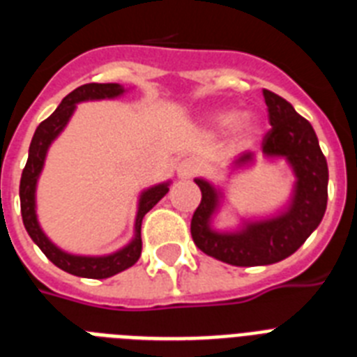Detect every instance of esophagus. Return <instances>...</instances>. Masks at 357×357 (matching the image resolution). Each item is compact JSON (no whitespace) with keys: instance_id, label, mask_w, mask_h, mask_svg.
<instances>
[{"instance_id":"34e87169","label":"esophagus","mask_w":357,"mask_h":357,"mask_svg":"<svg viewBox=\"0 0 357 357\" xmlns=\"http://www.w3.org/2000/svg\"><path fill=\"white\" fill-rule=\"evenodd\" d=\"M196 170H198V165L195 161H190V159H185L178 165L176 174H178L179 179H190L196 174Z\"/></svg>"}]
</instances>
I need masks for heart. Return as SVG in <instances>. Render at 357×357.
<instances>
[{
  "instance_id": "heart-1",
  "label": "heart",
  "mask_w": 357,
  "mask_h": 357,
  "mask_svg": "<svg viewBox=\"0 0 357 357\" xmlns=\"http://www.w3.org/2000/svg\"><path fill=\"white\" fill-rule=\"evenodd\" d=\"M207 123L213 129H217V131L231 129L235 140L243 142V144H246V142L254 139L255 135L259 133L261 128L257 114L252 113V111L238 114L235 109H218V111H213L207 116Z\"/></svg>"
}]
</instances>
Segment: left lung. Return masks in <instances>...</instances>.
<instances>
[{
  "instance_id": "obj_1",
  "label": "left lung",
  "mask_w": 357,
  "mask_h": 357,
  "mask_svg": "<svg viewBox=\"0 0 357 357\" xmlns=\"http://www.w3.org/2000/svg\"><path fill=\"white\" fill-rule=\"evenodd\" d=\"M272 129L261 144L268 162L283 161L294 181L287 202L276 211L259 217H241L235 228L215 226L226 206V189L206 178H195L202 190L200 206L190 222L192 241L204 254L234 266L272 265L285 259L305 243L321 224L328 202V165L315 129L287 100L263 91ZM255 165L254 151H244L228 165L229 172H243Z\"/></svg>"
}]
</instances>
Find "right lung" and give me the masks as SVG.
Wrapping results in <instances>:
<instances>
[{
    "mask_svg": "<svg viewBox=\"0 0 357 357\" xmlns=\"http://www.w3.org/2000/svg\"><path fill=\"white\" fill-rule=\"evenodd\" d=\"M129 91H131V86L128 89L120 83H86V85L77 86L75 91L70 92L68 96L63 98V102L59 103V107L53 111L52 116H47L36 128L33 140H31L29 157H27L24 172H22V179H20V206H22L24 226L29 237L33 238V243L44 252L47 259L52 261L55 266H59L61 271L74 274V276L105 280V278H111L129 268V266H133L139 261L140 252H142V238H140L142 218L157 202L161 200L162 196L167 195L170 183H172V179H167V181H161V183H155L148 189L140 190L139 200H137V213H135L133 237L129 238V243L123 244L122 248L114 250L111 254L85 255L68 252V250L61 248L53 243L38 222L36 187H38V179H40L44 165H46L47 151H50L53 142L59 139V135L66 129L77 105L85 102L116 100Z\"/></svg>",
    "mask_w": 357,
    "mask_h": 357,
    "instance_id": "add662e5",
    "label": "right lung"
}]
</instances>
